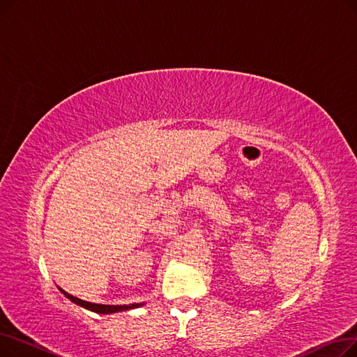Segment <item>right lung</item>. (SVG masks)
I'll return each instance as SVG.
<instances>
[{
	"label": "right lung",
	"mask_w": 357,
	"mask_h": 357,
	"mask_svg": "<svg viewBox=\"0 0 357 357\" xmlns=\"http://www.w3.org/2000/svg\"><path fill=\"white\" fill-rule=\"evenodd\" d=\"M59 291L68 298L73 304H77L85 310H89L92 312H97V314H114L119 311H127V310H133V308H139L142 305H144V303L140 304H130V305H102V304H93V303H88L84 301V299H79L77 296H73L70 294H68L66 291H63L62 288H59Z\"/></svg>",
	"instance_id": "obj_1"
}]
</instances>
